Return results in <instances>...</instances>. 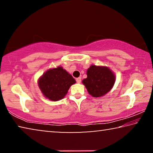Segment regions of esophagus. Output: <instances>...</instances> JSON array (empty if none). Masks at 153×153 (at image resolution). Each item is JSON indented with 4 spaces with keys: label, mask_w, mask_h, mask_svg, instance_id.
Listing matches in <instances>:
<instances>
[{
    "label": "esophagus",
    "mask_w": 153,
    "mask_h": 153,
    "mask_svg": "<svg viewBox=\"0 0 153 153\" xmlns=\"http://www.w3.org/2000/svg\"><path fill=\"white\" fill-rule=\"evenodd\" d=\"M76 82H77V83H78V84H79V83L82 82V78H81V77H77V78H76Z\"/></svg>",
    "instance_id": "obj_1"
}]
</instances>
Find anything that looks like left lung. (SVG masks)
<instances>
[{
	"label": "left lung",
	"instance_id": "left-lung-1",
	"mask_svg": "<svg viewBox=\"0 0 153 153\" xmlns=\"http://www.w3.org/2000/svg\"><path fill=\"white\" fill-rule=\"evenodd\" d=\"M115 77L108 67L91 65L87 70V78L83 79L90 95L100 97L105 95L112 88Z\"/></svg>",
	"mask_w": 153,
	"mask_h": 153
}]
</instances>
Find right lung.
I'll use <instances>...</instances> for the list:
<instances>
[{
	"label": "right lung",
	"instance_id": "obj_1",
	"mask_svg": "<svg viewBox=\"0 0 153 153\" xmlns=\"http://www.w3.org/2000/svg\"><path fill=\"white\" fill-rule=\"evenodd\" d=\"M76 80L61 67L49 69L38 80V86L44 96L53 101L61 100Z\"/></svg>",
	"mask_w": 153,
	"mask_h": 153
}]
</instances>
